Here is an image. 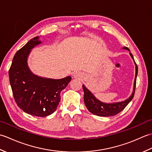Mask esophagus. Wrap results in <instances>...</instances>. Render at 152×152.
<instances>
[{
	"label": "esophagus",
	"instance_id": "34e87169",
	"mask_svg": "<svg viewBox=\"0 0 152 152\" xmlns=\"http://www.w3.org/2000/svg\"><path fill=\"white\" fill-rule=\"evenodd\" d=\"M73 76L76 78H82L83 77V74L82 72H80V71H76L74 73Z\"/></svg>",
	"mask_w": 152,
	"mask_h": 152
}]
</instances>
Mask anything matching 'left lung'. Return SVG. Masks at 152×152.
<instances>
[{
  "instance_id": "obj_1",
  "label": "left lung",
  "mask_w": 152,
  "mask_h": 152,
  "mask_svg": "<svg viewBox=\"0 0 152 152\" xmlns=\"http://www.w3.org/2000/svg\"><path fill=\"white\" fill-rule=\"evenodd\" d=\"M122 48L129 51L130 56L132 59L133 60L135 65V78L134 80L133 92H132L129 97L125 99L124 101L116 102L113 103H106L99 101L98 99H96L94 95L90 91V90L87 88L85 85H83V91H84V96H83L84 103L88 110L93 114L99 116H103V117H108V116L115 115L118 114V113L121 112L133 98L135 91V88H136V81L138 74V66L136 63H135L133 55L130 52L129 49L126 47H123Z\"/></svg>"
}]
</instances>
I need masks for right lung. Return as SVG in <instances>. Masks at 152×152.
I'll use <instances>...</instances> for the list:
<instances>
[{
    "mask_svg": "<svg viewBox=\"0 0 152 152\" xmlns=\"http://www.w3.org/2000/svg\"><path fill=\"white\" fill-rule=\"evenodd\" d=\"M40 44L39 37H36L16 52L9 70V79L19 108L28 114L45 117L57 110L61 91L69 84L71 76L48 78L32 72L28 65V58L31 50Z\"/></svg>",
    "mask_w": 152,
    "mask_h": 152,
    "instance_id": "right-lung-1",
    "label": "right lung"
}]
</instances>
